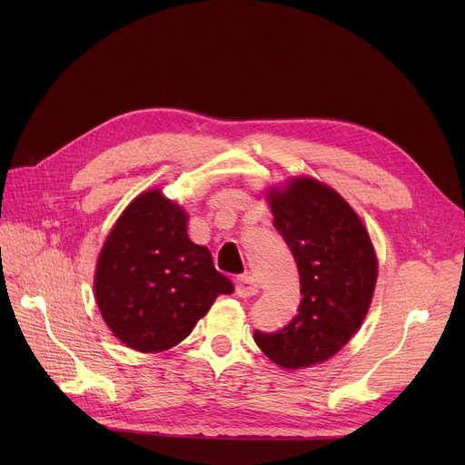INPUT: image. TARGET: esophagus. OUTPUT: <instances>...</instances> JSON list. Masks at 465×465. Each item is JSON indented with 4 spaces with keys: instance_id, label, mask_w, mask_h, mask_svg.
<instances>
[{
    "instance_id": "obj_1",
    "label": "esophagus",
    "mask_w": 465,
    "mask_h": 465,
    "mask_svg": "<svg viewBox=\"0 0 465 465\" xmlns=\"http://www.w3.org/2000/svg\"><path fill=\"white\" fill-rule=\"evenodd\" d=\"M235 292L241 298H252V296H255L259 292V285H257V282L250 274H246V276L237 278Z\"/></svg>"
}]
</instances>
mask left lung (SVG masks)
Instances as JSON below:
<instances>
[{
  "label": "left lung",
  "instance_id": "1",
  "mask_svg": "<svg viewBox=\"0 0 465 465\" xmlns=\"http://www.w3.org/2000/svg\"><path fill=\"white\" fill-rule=\"evenodd\" d=\"M274 228L300 272L302 302L276 333L255 331V344L283 370H305L335 357L362 325L375 291L379 261L370 233L331 185L291 176L267 187Z\"/></svg>",
  "mask_w": 465,
  "mask_h": 465
}]
</instances>
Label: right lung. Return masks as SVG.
I'll use <instances>...</instances> for the list:
<instances>
[{"mask_svg":"<svg viewBox=\"0 0 465 465\" xmlns=\"http://www.w3.org/2000/svg\"><path fill=\"white\" fill-rule=\"evenodd\" d=\"M187 212L156 187L132 201L95 262L94 294L112 335L140 353H160L193 327L233 283L212 252L187 235Z\"/></svg>","mask_w":465,"mask_h":465,"instance_id":"add662e5","label":"right lung"}]
</instances>
